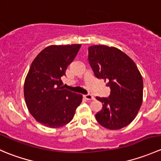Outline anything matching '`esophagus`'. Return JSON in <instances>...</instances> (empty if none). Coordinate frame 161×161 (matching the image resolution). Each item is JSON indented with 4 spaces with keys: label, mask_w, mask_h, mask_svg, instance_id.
I'll return each instance as SVG.
<instances>
[{
    "label": "esophagus",
    "mask_w": 161,
    "mask_h": 161,
    "mask_svg": "<svg viewBox=\"0 0 161 161\" xmlns=\"http://www.w3.org/2000/svg\"><path fill=\"white\" fill-rule=\"evenodd\" d=\"M83 97H84V98L86 99L87 100H95V97H94L92 95H91V94H86V95H84Z\"/></svg>",
    "instance_id": "esophagus-1"
}]
</instances>
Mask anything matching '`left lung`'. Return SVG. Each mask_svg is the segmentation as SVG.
I'll return each instance as SVG.
<instances>
[{
  "mask_svg": "<svg viewBox=\"0 0 161 161\" xmlns=\"http://www.w3.org/2000/svg\"><path fill=\"white\" fill-rule=\"evenodd\" d=\"M88 50L94 75L97 79H104L111 89L108 98L96 97L103 103L101 111L96 114V119L108 129H122L135 119L142 105V75L134 61L114 47L93 45Z\"/></svg>",
  "mask_w": 161,
  "mask_h": 161,
  "instance_id": "8db88e82",
  "label": "left lung"
}]
</instances>
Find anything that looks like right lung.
Returning a JSON list of instances; mask_svg holds the SVG:
<instances>
[{"label": "right lung", "instance_id": "add662e5", "mask_svg": "<svg viewBox=\"0 0 161 161\" xmlns=\"http://www.w3.org/2000/svg\"><path fill=\"white\" fill-rule=\"evenodd\" d=\"M81 44L51 45L31 64L24 83V97L30 113L40 124L56 129L72 120L82 95L64 90L61 78Z\"/></svg>", "mask_w": 161, "mask_h": 161}]
</instances>
